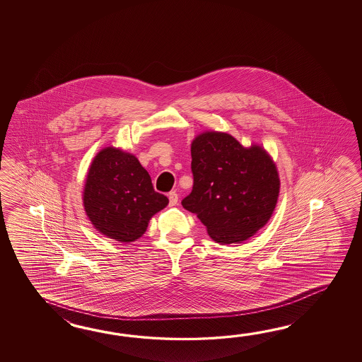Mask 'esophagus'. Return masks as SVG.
I'll use <instances>...</instances> for the list:
<instances>
[{
  "label": "esophagus",
  "instance_id": "1",
  "mask_svg": "<svg viewBox=\"0 0 362 362\" xmlns=\"http://www.w3.org/2000/svg\"><path fill=\"white\" fill-rule=\"evenodd\" d=\"M168 199H170V207H173V206H176L178 202V194L176 192H170L168 194Z\"/></svg>",
  "mask_w": 362,
  "mask_h": 362
}]
</instances>
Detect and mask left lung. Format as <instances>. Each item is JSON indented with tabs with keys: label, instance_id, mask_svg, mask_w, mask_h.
Instances as JSON below:
<instances>
[{
	"label": "left lung",
	"instance_id": "left-lung-1",
	"mask_svg": "<svg viewBox=\"0 0 362 362\" xmlns=\"http://www.w3.org/2000/svg\"><path fill=\"white\" fill-rule=\"evenodd\" d=\"M192 190L182 207L198 216L220 245L242 243L268 223L277 206L276 163L259 145L208 131L192 142Z\"/></svg>",
	"mask_w": 362,
	"mask_h": 362
}]
</instances>
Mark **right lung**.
I'll use <instances>...</instances> for the list:
<instances>
[{
    "mask_svg": "<svg viewBox=\"0 0 362 362\" xmlns=\"http://www.w3.org/2000/svg\"><path fill=\"white\" fill-rule=\"evenodd\" d=\"M83 203L88 218L102 235L131 243L145 234L151 217L170 200L155 192L148 172L134 155L110 146L93 159Z\"/></svg>",
    "mask_w": 362,
    "mask_h": 362,
    "instance_id": "right-lung-1",
    "label": "right lung"
}]
</instances>
